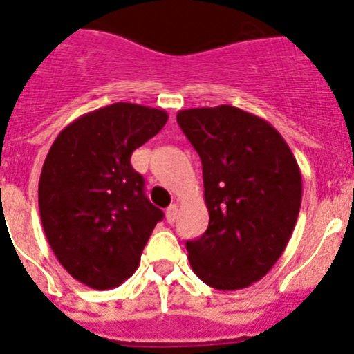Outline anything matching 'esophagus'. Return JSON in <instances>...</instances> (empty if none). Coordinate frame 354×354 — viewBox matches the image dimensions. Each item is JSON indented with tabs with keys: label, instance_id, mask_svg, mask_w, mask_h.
Wrapping results in <instances>:
<instances>
[{
	"label": "esophagus",
	"instance_id": "obj_1",
	"mask_svg": "<svg viewBox=\"0 0 354 354\" xmlns=\"http://www.w3.org/2000/svg\"><path fill=\"white\" fill-rule=\"evenodd\" d=\"M176 217H178V207L176 205H171V207L165 210V221H167L169 224H174Z\"/></svg>",
	"mask_w": 354,
	"mask_h": 354
}]
</instances>
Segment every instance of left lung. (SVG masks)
Here are the masks:
<instances>
[{
    "label": "left lung",
    "mask_w": 354,
    "mask_h": 354,
    "mask_svg": "<svg viewBox=\"0 0 354 354\" xmlns=\"http://www.w3.org/2000/svg\"><path fill=\"white\" fill-rule=\"evenodd\" d=\"M176 121L201 158L210 221L187 241L201 281L239 290L262 279L287 248L303 181L283 137L266 119L221 104L180 110Z\"/></svg>",
    "instance_id": "1"
}]
</instances>
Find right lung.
<instances>
[{
	"label": "right lung",
	"mask_w": 354,
	"mask_h": 354,
	"mask_svg": "<svg viewBox=\"0 0 354 354\" xmlns=\"http://www.w3.org/2000/svg\"><path fill=\"white\" fill-rule=\"evenodd\" d=\"M167 118L165 110L113 103L71 122L49 147L39 180L42 228L80 283L106 290L139 267L164 212L146 198L130 158Z\"/></svg>",
	"instance_id": "obj_1"
}]
</instances>
